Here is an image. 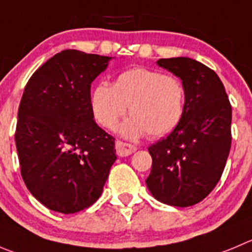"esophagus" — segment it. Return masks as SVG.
I'll list each match as a JSON object with an SVG mask.
<instances>
[{"instance_id":"34e87169","label":"esophagus","mask_w":252,"mask_h":252,"mask_svg":"<svg viewBox=\"0 0 252 252\" xmlns=\"http://www.w3.org/2000/svg\"><path fill=\"white\" fill-rule=\"evenodd\" d=\"M115 150H117V154L119 157H128V155L133 154L134 152H137V147L118 140V142L115 143Z\"/></svg>"}]
</instances>
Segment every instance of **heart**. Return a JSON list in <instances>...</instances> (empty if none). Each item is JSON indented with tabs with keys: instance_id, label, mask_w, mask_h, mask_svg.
Segmentation results:
<instances>
[{
	"instance_id": "heart-1",
	"label": "heart",
	"mask_w": 252,
	"mask_h": 252,
	"mask_svg": "<svg viewBox=\"0 0 252 252\" xmlns=\"http://www.w3.org/2000/svg\"><path fill=\"white\" fill-rule=\"evenodd\" d=\"M185 100V87L178 77L135 67L119 73L112 86L98 83L92 89L89 105L95 122L107 129H114L129 107L131 117L119 133L137 140L147 133L159 138L173 131L183 119Z\"/></svg>"
}]
</instances>
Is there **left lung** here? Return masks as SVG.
Wrapping results in <instances>:
<instances>
[{
    "label": "left lung",
    "instance_id": "left-lung-1",
    "mask_svg": "<svg viewBox=\"0 0 252 252\" xmlns=\"http://www.w3.org/2000/svg\"><path fill=\"white\" fill-rule=\"evenodd\" d=\"M159 67L183 82V119L166 138L148 148L153 158L145 183L160 203L187 208L210 194L231 147V105L219 76L189 57L161 58Z\"/></svg>",
    "mask_w": 252,
    "mask_h": 252
}]
</instances>
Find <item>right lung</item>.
<instances>
[{
    "instance_id": "add662e5",
    "label": "right lung",
    "mask_w": 252,
    "mask_h": 252,
    "mask_svg": "<svg viewBox=\"0 0 252 252\" xmlns=\"http://www.w3.org/2000/svg\"><path fill=\"white\" fill-rule=\"evenodd\" d=\"M112 57L65 49L31 77L18 108L16 148L30 192L74 214L97 201L114 164V138L94 121L91 84Z\"/></svg>"
}]
</instances>
